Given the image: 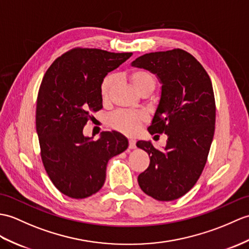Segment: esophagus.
<instances>
[{"label":"esophagus","mask_w":249,"mask_h":249,"mask_svg":"<svg viewBox=\"0 0 249 249\" xmlns=\"http://www.w3.org/2000/svg\"><path fill=\"white\" fill-rule=\"evenodd\" d=\"M128 146H129V148H136V140H134V139H129Z\"/></svg>","instance_id":"34e87169"}]
</instances>
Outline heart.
I'll return each mask as SVG.
<instances>
[{
	"label": "heart",
	"mask_w": 249,
	"mask_h": 249,
	"mask_svg": "<svg viewBox=\"0 0 249 249\" xmlns=\"http://www.w3.org/2000/svg\"><path fill=\"white\" fill-rule=\"evenodd\" d=\"M129 80L134 88L140 94L152 92L155 90L157 80L155 75L144 69H136L129 74ZM118 82V76L113 73L108 74L104 77L101 84V97L104 102L110 100L113 89ZM146 117L141 112H134L128 110H118L109 115L108 124L113 129L126 135H132L140 128V126L145 122Z\"/></svg>",
	"instance_id": "heart-1"
}]
</instances>
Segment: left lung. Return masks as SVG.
I'll use <instances>...</instances> for the list:
<instances>
[{
  "label": "left lung",
  "mask_w": 249,
  "mask_h": 249,
  "mask_svg": "<svg viewBox=\"0 0 249 249\" xmlns=\"http://www.w3.org/2000/svg\"><path fill=\"white\" fill-rule=\"evenodd\" d=\"M131 65L160 78L161 98L147 129L152 135H167L163 149L147 141L137 142L151 159L138 176L139 186L155 199L174 200L197 182L209 155L215 130L211 79L199 61L181 49L148 53Z\"/></svg>",
  "instance_id": "1"
}]
</instances>
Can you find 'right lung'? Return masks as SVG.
<instances>
[{
    "label": "right lung",
    "mask_w": 249,
    "mask_h": 249,
    "mask_svg": "<svg viewBox=\"0 0 249 249\" xmlns=\"http://www.w3.org/2000/svg\"><path fill=\"white\" fill-rule=\"evenodd\" d=\"M132 53L74 48L58 57L40 85L36 129L44 169L62 194L75 199L102 189L107 163L128 147L117 131H104L97 141L83 135L91 113L101 110V84Z\"/></svg>",
    "instance_id": "1"
}]
</instances>
